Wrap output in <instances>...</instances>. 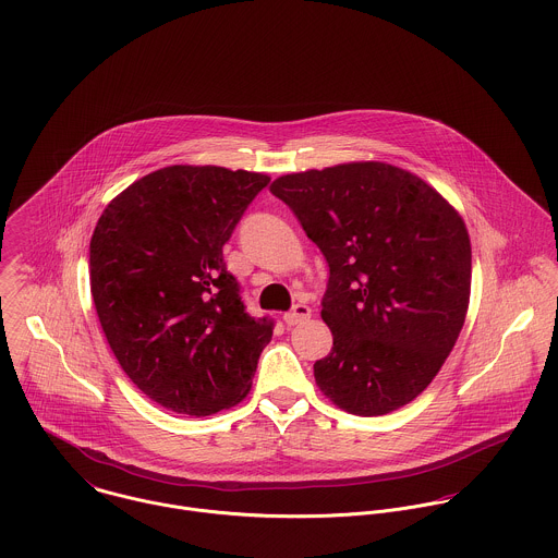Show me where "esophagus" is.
Here are the masks:
<instances>
[{
  "label": "esophagus",
  "instance_id": "esophagus-1",
  "mask_svg": "<svg viewBox=\"0 0 558 558\" xmlns=\"http://www.w3.org/2000/svg\"><path fill=\"white\" fill-rule=\"evenodd\" d=\"M312 318V310L307 307V305H303V303H299V305H294V310L292 312H288L283 319H286V324L288 326H296V324H303V322H307V319Z\"/></svg>",
  "mask_w": 558,
  "mask_h": 558
}]
</instances>
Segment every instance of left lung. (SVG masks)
I'll return each mask as SVG.
<instances>
[{
	"label": "left lung",
	"instance_id": "obj_1",
	"mask_svg": "<svg viewBox=\"0 0 558 558\" xmlns=\"http://www.w3.org/2000/svg\"><path fill=\"white\" fill-rule=\"evenodd\" d=\"M270 193L330 270L322 319L332 348L314 365L319 391L359 416L421 396L469 312L471 239L458 210L418 175L378 160L288 173Z\"/></svg>",
	"mask_w": 558,
	"mask_h": 558
}]
</instances>
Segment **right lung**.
Segmentation results:
<instances>
[{
    "label": "right lung",
    "mask_w": 558,
    "mask_h": 558,
    "mask_svg": "<svg viewBox=\"0 0 558 558\" xmlns=\"http://www.w3.org/2000/svg\"><path fill=\"white\" fill-rule=\"evenodd\" d=\"M266 173L171 165L124 189L89 240V286L124 374L162 408L208 416L246 398L275 322L244 312L223 244Z\"/></svg>",
    "instance_id": "right-lung-1"
}]
</instances>
